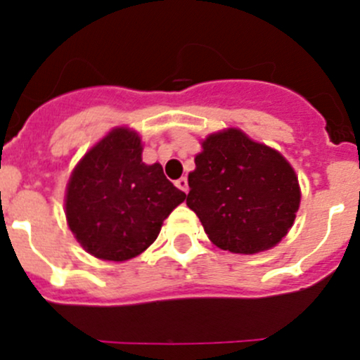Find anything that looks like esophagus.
<instances>
[{
    "instance_id": "obj_1",
    "label": "esophagus",
    "mask_w": 360,
    "mask_h": 360,
    "mask_svg": "<svg viewBox=\"0 0 360 360\" xmlns=\"http://www.w3.org/2000/svg\"><path fill=\"white\" fill-rule=\"evenodd\" d=\"M175 185L180 188V191H184L185 194H187V192H188V184H187V179H185V176H181V179L176 180Z\"/></svg>"
}]
</instances>
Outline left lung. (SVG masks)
Returning a JSON list of instances; mask_svg holds the SVG:
<instances>
[{"label": "left lung", "instance_id": "1", "mask_svg": "<svg viewBox=\"0 0 360 360\" xmlns=\"http://www.w3.org/2000/svg\"><path fill=\"white\" fill-rule=\"evenodd\" d=\"M194 162L187 206L212 243L233 254H257L289 233L301 191L280 152L231 127L210 134Z\"/></svg>", "mask_w": 360, "mask_h": 360}]
</instances>
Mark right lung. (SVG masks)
<instances>
[{"instance_id":"obj_1","label":"right lung","mask_w":360,"mask_h":360,"mask_svg":"<svg viewBox=\"0 0 360 360\" xmlns=\"http://www.w3.org/2000/svg\"><path fill=\"white\" fill-rule=\"evenodd\" d=\"M141 150L138 133L117 127L84 155L68 181V226L103 261L122 262L147 250L187 198L159 162L141 161Z\"/></svg>"}]
</instances>
